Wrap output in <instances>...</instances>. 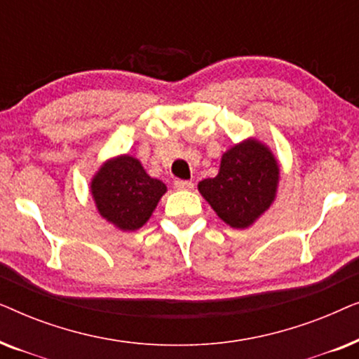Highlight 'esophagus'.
<instances>
[{"label": "esophagus", "instance_id": "esophagus-1", "mask_svg": "<svg viewBox=\"0 0 359 359\" xmlns=\"http://www.w3.org/2000/svg\"><path fill=\"white\" fill-rule=\"evenodd\" d=\"M175 188L180 191H191L194 188V184L191 181H184V180H176L175 181Z\"/></svg>", "mask_w": 359, "mask_h": 359}]
</instances>
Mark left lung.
Masks as SVG:
<instances>
[{"instance_id":"8db88e82","label":"left lung","mask_w":359,"mask_h":359,"mask_svg":"<svg viewBox=\"0 0 359 359\" xmlns=\"http://www.w3.org/2000/svg\"><path fill=\"white\" fill-rule=\"evenodd\" d=\"M278 183L279 165L273 151L248 139L225 151L217 176L201 181L198 189L225 224L247 229L273 204Z\"/></svg>"}]
</instances>
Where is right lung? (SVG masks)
<instances>
[{"instance_id": "right-lung-1", "label": "right lung", "mask_w": 359, "mask_h": 359, "mask_svg": "<svg viewBox=\"0 0 359 359\" xmlns=\"http://www.w3.org/2000/svg\"><path fill=\"white\" fill-rule=\"evenodd\" d=\"M165 193L163 181L147 175L140 161L130 155L107 160L91 180L97 212L126 232L140 229Z\"/></svg>"}]
</instances>
